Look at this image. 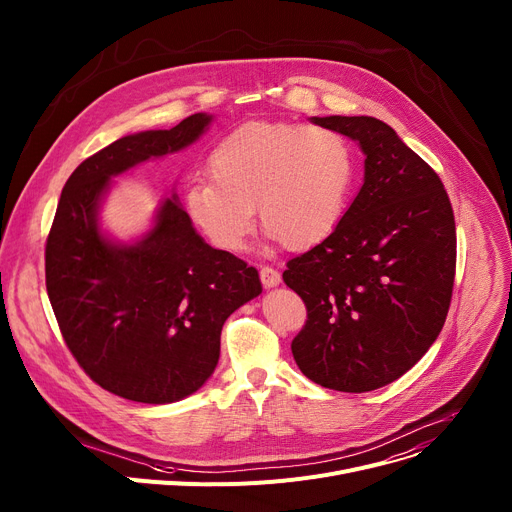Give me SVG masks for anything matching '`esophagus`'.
I'll list each match as a JSON object with an SVG mask.
<instances>
[{"instance_id":"34e87169","label":"esophagus","mask_w":512,"mask_h":512,"mask_svg":"<svg viewBox=\"0 0 512 512\" xmlns=\"http://www.w3.org/2000/svg\"><path fill=\"white\" fill-rule=\"evenodd\" d=\"M259 278H261V284H263L265 288H274V286H278V284L282 282L280 271L274 269V267H269V265H263V267L259 269Z\"/></svg>"}]
</instances>
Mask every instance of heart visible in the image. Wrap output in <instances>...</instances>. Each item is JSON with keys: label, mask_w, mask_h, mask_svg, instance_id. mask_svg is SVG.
I'll return each instance as SVG.
<instances>
[{"label": "heart", "mask_w": 512, "mask_h": 512, "mask_svg": "<svg viewBox=\"0 0 512 512\" xmlns=\"http://www.w3.org/2000/svg\"><path fill=\"white\" fill-rule=\"evenodd\" d=\"M210 181L185 195L193 224L228 253L255 228L290 249L321 243L342 220L354 181V154L342 133L321 125L249 123L212 150Z\"/></svg>", "instance_id": "b5f03b06"}]
</instances>
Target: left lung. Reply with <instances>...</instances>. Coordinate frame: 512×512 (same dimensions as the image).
<instances>
[{"label":"left lung","instance_id":"1","mask_svg":"<svg viewBox=\"0 0 512 512\" xmlns=\"http://www.w3.org/2000/svg\"><path fill=\"white\" fill-rule=\"evenodd\" d=\"M356 140L364 185L323 243L286 263L306 306L292 354L306 379L344 391L385 387L410 370L445 325L457 267L447 189L374 117H313Z\"/></svg>","mask_w":512,"mask_h":512}]
</instances>
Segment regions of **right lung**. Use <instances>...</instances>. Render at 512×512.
<instances>
[{
	"instance_id": "right-lung-1",
	"label": "right lung",
	"mask_w": 512,
	"mask_h": 512,
	"mask_svg": "<svg viewBox=\"0 0 512 512\" xmlns=\"http://www.w3.org/2000/svg\"><path fill=\"white\" fill-rule=\"evenodd\" d=\"M210 119L195 113L86 158L47 236L45 284L63 342L96 385L129 401L173 403L197 391L218 364L224 321L261 294L257 269L203 243L177 197L138 245L117 247L98 232L109 179L193 144Z\"/></svg>"
}]
</instances>
